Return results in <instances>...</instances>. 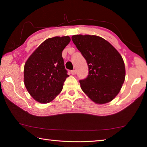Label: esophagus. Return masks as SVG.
<instances>
[{"label":"esophagus","instance_id":"34e87169","mask_svg":"<svg viewBox=\"0 0 147 147\" xmlns=\"http://www.w3.org/2000/svg\"><path fill=\"white\" fill-rule=\"evenodd\" d=\"M71 73L72 74H73V75H74V74H76V71L75 70H73V71H71Z\"/></svg>","mask_w":147,"mask_h":147}]
</instances>
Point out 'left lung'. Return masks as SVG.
Listing matches in <instances>:
<instances>
[{"mask_svg":"<svg viewBox=\"0 0 147 147\" xmlns=\"http://www.w3.org/2000/svg\"><path fill=\"white\" fill-rule=\"evenodd\" d=\"M72 40L89 68L88 76L80 80L82 90L96 104L111 102L120 92L125 79L121 55L112 45L97 36L74 35Z\"/></svg>","mask_w":147,"mask_h":147,"instance_id":"8db88e82","label":"left lung"}]
</instances>
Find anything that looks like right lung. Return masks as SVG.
Here are the masks:
<instances>
[{
    "label": "right lung",
    "instance_id": "1",
    "mask_svg": "<svg viewBox=\"0 0 147 147\" xmlns=\"http://www.w3.org/2000/svg\"><path fill=\"white\" fill-rule=\"evenodd\" d=\"M70 41L68 36L47 39L24 64V86L38 102H51L63 89L64 82L69 76L65 69L62 51Z\"/></svg>",
    "mask_w": 147,
    "mask_h": 147
}]
</instances>
